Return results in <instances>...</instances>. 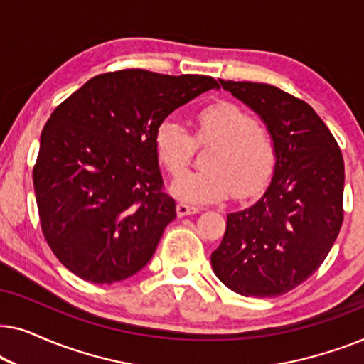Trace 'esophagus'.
<instances>
[{
    "instance_id": "1",
    "label": "esophagus",
    "mask_w": 364,
    "mask_h": 364,
    "mask_svg": "<svg viewBox=\"0 0 364 364\" xmlns=\"http://www.w3.org/2000/svg\"><path fill=\"white\" fill-rule=\"evenodd\" d=\"M200 212V208L198 207H192L188 205V203H177V215L178 217H186V215H192V213H198Z\"/></svg>"
}]
</instances>
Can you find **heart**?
Instances as JSON below:
<instances>
[{
	"instance_id": "1",
	"label": "heart",
	"mask_w": 364,
	"mask_h": 364,
	"mask_svg": "<svg viewBox=\"0 0 364 364\" xmlns=\"http://www.w3.org/2000/svg\"><path fill=\"white\" fill-rule=\"evenodd\" d=\"M199 143H213L207 171L181 174L172 181V192L193 203L223 200L233 192L250 198L270 182L277 166V147L270 134L258 127L255 117L233 102H215L196 116ZM159 161L177 176L190 161L193 137L176 119H166L154 134Z\"/></svg>"
}]
</instances>
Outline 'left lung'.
<instances>
[{"label": "left lung", "mask_w": 364, "mask_h": 364, "mask_svg": "<svg viewBox=\"0 0 364 364\" xmlns=\"http://www.w3.org/2000/svg\"><path fill=\"white\" fill-rule=\"evenodd\" d=\"M220 84L265 122L277 166L265 193L227 215L212 268L235 293L273 298L305 282L330 253L343 223L345 162L310 104L270 84Z\"/></svg>", "instance_id": "left-lung-1"}]
</instances>
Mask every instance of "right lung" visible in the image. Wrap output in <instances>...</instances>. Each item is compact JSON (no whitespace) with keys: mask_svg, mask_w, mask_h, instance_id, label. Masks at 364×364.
I'll use <instances>...</instances> for the list:
<instances>
[{"mask_svg":"<svg viewBox=\"0 0 364 364\" xmlns=\"http://www.w3.org/2000/svg\"><path fill=\"white\" fill-rule=\"evenodd\" d=\"M208 89H218L210 76L124 69L89 79L54 109L33 182L44 238L74 275L111 285L147 265L176 218L154 134Z\"/></svg>","mask_w":364,"mask_h":364,"instance_id":"obj_1","label":"right lung"}]
</instances>
